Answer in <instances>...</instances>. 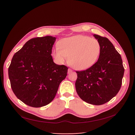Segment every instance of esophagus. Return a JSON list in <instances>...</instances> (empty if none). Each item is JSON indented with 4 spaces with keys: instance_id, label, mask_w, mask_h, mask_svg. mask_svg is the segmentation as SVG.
<instances>
[{
    "instance_id": "1",
    "label": "esophagus",
    "mask_w": 135,
    "mask_h": 135,
    "mask_svg": "<svg viewBox=\"0 0 135 135\" xmlns=\"http://www.w3.org/2000/svg\"><path fill=\"white\" fill-rule=\"evenodd\" d=\"M73 72V70H71V69H70V68H68V74H70V73H71Z\"/></svg>"
}]
</instances>
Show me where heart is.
I'll list each match as a JSON object with an SVG mask.
<instances>
[{
  "label": "heart",
  "instance_id": "obj_1",
  "mask_svg": "<svg viewBox=\"0 0 135 135\" xmlns=\"http://www.w3.org/2000/svg\"><path fill=\"white\" fill-rule=\"evenodd\" d=\"M101 46L98 40L84 35H75L62 39L59 48L53 51L56 61L62 64L69 58L71 66L78 70H84L94 65L98 60Z\"/></svg>",
  "mask_w": 135,
  "mask_h": 135
}]
</instances>
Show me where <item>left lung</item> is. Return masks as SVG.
Masks as SVG:
<instances>
[{"instance_id":"left-lung-1","label":"left lung","mask_w":135,"mask_h":135,"mask_svg":"<svg viewBox=\"0 0 135 135\" xmlns=\"http://www.w3.org/2000/svg\"><path fill=\"white\" fill-rule=\"evenodd\" d=\"M93 36L101 46L99 58L88 69L76 71L75 88L82 100L99 105L109 102L118 93L124 68L121 55L108 39L96 34Z\"/></svg>"}]
</instances>
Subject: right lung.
Wrapping results in <instances>:
<instances>
[{"label":"right lung","mask_w":135,"mask_h":135,"mask_svg":"<svg viewBox=\"0 0 135 135\" xmlns=\"http://www.w3.org/2000/svg\"><path fill=\"white\" fill-rule=\"evenodd\" d=\"M55 37L32 38L14 54L8 67L13 91L31 107H41L52 101L68 67L57 65L51 56Z\"/></svg>","instance_id":"add662e5"}]
</instances>
